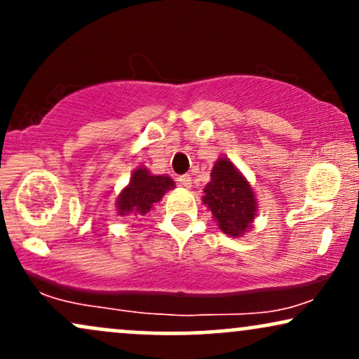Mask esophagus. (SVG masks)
Segmentation results:
<instances>
[{
	"mask_svg": "<svg viewBox=\"0 0 359 359\" xmlns=\"http://www.w3.org/2000/svg\"><path fill=\"white\" fill-rule=\"evenodd\" d=\"M177 182H179V185L180 187H184V189H191L192 187V179H191V175H180L179 179H177Z\"/></svg>",
	"mask_w": 359,
	"mask_h": 359,
	"instance_id": "obj_1",
	"label": "esophagus"
}]
</instances>
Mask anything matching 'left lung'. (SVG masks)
Returning a JSON list of instances; mask_svg holds the SVG:
<instances>
[{
    "label": "left lung",
    "mask_w": 359,
    "mask_h": 359,
    "mask_svg": "<svg viewBox=\"0 0 359 359\" xmlns=\"http://www.w3.org/2000/svg\"><path fill=\"white\" fill-rule=\"evenodd\" d=\"M203 203L224 234L240 238L257 217V199L245 175L233 162L221 156L211 170V182L204 187Z\"/></svg>",
    "instance_id": "obj_1"
}]
</instances>
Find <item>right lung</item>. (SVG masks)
<instances>
[{
	"mask_svg": "<svg viewBox=\"0 0 359 359\" xmlns=\"http://www.w3.org/2000/svg\"><path fill=\"white\" fill-rule=\"evenodd\" d=\"M174 187V180L168 175H154L145 167H140L131 175L130 184L119 192L118 214L131 217L145 216L150 212L151 205L162 201L163 194Z\"/></svg>",
	"mask_w": 359,
	"mask_h": 359,
	"instance_id": "add662e5",
	"label": "right lung"
}]
</instances>
